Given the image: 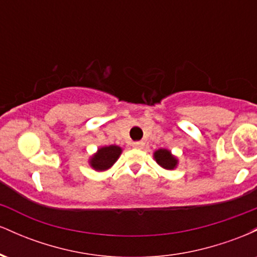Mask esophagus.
Masks as SVG:
<instances>
[{
  "label": "esophagus",
  "mask_w": 257,
  "mask_h": 257,
  "mask_svg": "<svg viewBox=\"0 0 257 257\" xmlns=\"http://www.w3.org/2000/svg\"><path fill=\"white\" fill-rule=\"evenodd\" d=\"M144 146H145V144H144L143 141H137V143H133V147H134V149H144Z\"/></svg>",
  "instance_id": "34e87169"
}]
</instances>
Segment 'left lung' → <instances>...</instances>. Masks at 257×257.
Wrapping results in <instances>:
<instances>
[{
	"mask_svg": "<svg viewBox=\"0 0 257 257\" xmlns=\"http://www.w3.org/2000/svg\"><path fill=\"white\" fill-rule=\"evenodd\" d=\"M153 158L159 167L167 170H174L179 164V159L167 149H159L153 152Z\"/></svg>",
	"mask_w": 257,
	"mask_h": 257,
	"instance_id": "8db88e82",
	"label": "left lung"
}]
</instances>
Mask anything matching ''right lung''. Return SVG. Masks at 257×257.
I'll list each match as a JSON object with an SVG mask.
<instances>
[{"label":"right lung","mask_w":257,"mask_h":257,"mask_svg":"<svg viewBox=\"0 0 257 257\" xmlns=\"http://www.w3.org/2000/svg\"><path fill=\"white\" fill-rule=\"evenodd\" d=\"M122 149L119 146L110 145L98 149L89 159V166L96 172H105L108 170L119 158Z\"/></svg>","instance_id":"obj_1"}]
</instances>
